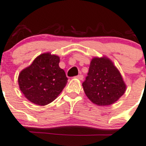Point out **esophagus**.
I'll return each mask as SVG.
<instances>
[{"mask_svg": "<svg viewBox=\"0 0 146 146\" xmlns=\"http://www.w3.org/2000/svg\"><path fill=\"white\" fill-rule=\"evenodd\" d=\"M77 79H79V80H83V75H82V74H80V75H77Z\"/></svg>", "mask_w": 146, "mask_h": 146, "instance_id": "34e87169", "label": "esophagus"}]
</instances>
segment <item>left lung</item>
I'll list each match as a JSON object with an SVG mask.
<instances>
[{"label":"left lung","instance_id":"8db88e82","mask_svg":"<svg viewBox=\"0 0 146 146\" xmlns=\"http://www.w3.org/2000/svg\"><path fill=\"white\" fill-rule=\"evenodd\" d=\"M82 86L88 98L98 106L113 104L126 90L121 74L107 58H93Z\"/></svg>","mask_w":146,"mask_h":146}]
</instances>
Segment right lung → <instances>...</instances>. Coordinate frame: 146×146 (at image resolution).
Instances as JSON below:
<instances>
[{"label": "right lung", "mask_w": 146, "mask_h": 146, "mask_svg": "<svg viewBox=\"0 0 146 146\" xmlns=\"http://www.w3.org/2000/svg\"><path fill=\"white\" fill-rule=\"evenodd\" d=\"M59 57L50 53L37 56L21 72L19 85L25 97L33 104L45 106L55 100L66 86L68 78L59 67Z\"/></svg>", "instance_id": "right-lung-1"}]
</instances>
